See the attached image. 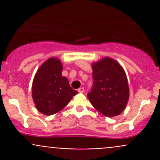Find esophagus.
Segmentation results:
<instances>
[{
	"label": "esophagus",
	"mask_w": 160,
	"mask_h": 160,
	"mask_svg": "<svg viewBox=\"0 0 160 160\" xmlns=\"http://www.w3.org/2000/svg\"><path fill=\"white\" fill-rule=\"evenodd\" d=\"M78 92H79V93H83V92H84V88H80L78 89Z\"/></svg>",
	"instance_id": "obj_1"
}]
</instances>
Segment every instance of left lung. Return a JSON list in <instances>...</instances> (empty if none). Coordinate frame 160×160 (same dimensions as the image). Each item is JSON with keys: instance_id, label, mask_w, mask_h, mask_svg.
<instances>
[{"instance_id": "left-lung-1", "label": "left lung", "mask_w": 160, "mask_h": 160, "mask_svg": "<svg viewBox=\"0 0 160 160\" xmlns=\"http://www.w3.org/2000/svg\"><path fill=\"white\" fill-rule=\"evenodd\" d=\"M93 83L88 98L97 111L107 117L119 115L129 98L126 74L114 59L105 57L92 64Z\"/></svg>"}]
</instances>
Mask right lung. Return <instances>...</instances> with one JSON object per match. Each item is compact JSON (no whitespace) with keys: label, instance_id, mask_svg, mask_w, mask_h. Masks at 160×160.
Segmentation results:
<instances>
[{"label":"right lung","instance_id":"right-lung-1","mask_svg":"<svg viewBox=\"0 0 160 160\" xmlns=\"http://www.w3.org/2000/svg\"><path fill=\"white\" fill-rule=\"evenodd\" d=\"M62 65L57 58H49L38 68L32 83V98L37 110L45 115L60 111L78 92L62 76Z\"/></svg>","mask_w":160,"mask_h":160}]
</instances>
